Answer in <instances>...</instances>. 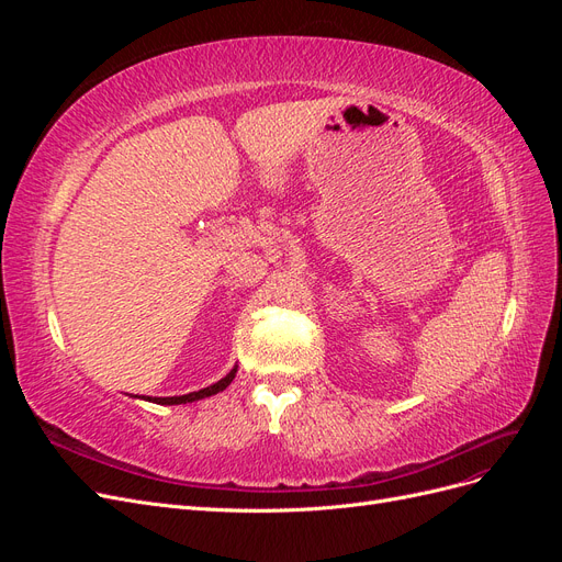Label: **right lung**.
<instances>
[{
    "instance_id": "obj_1",
    "label": "right lung",
    "mask_w": 562,
    "mask_h": 562,
    "mask_svg": "<svg viewBox=\"0 0 562 562\" xmlns=\"http://www.w3.org/2000/svg\"><path fill=\"white\" fill-rule=\"evenodd\" d=\"M236 375V368H232V372L227 378H223L220 382L206 386V389H199V391H192V394H184V396H166V398H151L155 403H161V405H180V403H192V401H199V398H206V396H213L217 394V391H223L229 386V382L234 380Z\"/></svg>"
}]
</instances>
